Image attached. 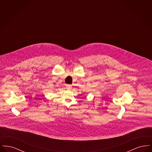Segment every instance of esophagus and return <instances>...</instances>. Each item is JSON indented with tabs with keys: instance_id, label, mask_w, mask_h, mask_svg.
<instances>
[{
	"instance_id": "34e87169",
	"label": "esophagus",
	"mask_w": 152,
	"mask_h": 152,
	"mask_svg": "<svg viewBox=\"0 0 152 152\" xmlns=\"http://www.w3.org/2000/svg\"><path fill=\"white\" fill-rule=\"evenodd\" d=\"M66 88L67 89H68V90H70V89H71L72 87H71V85H66Z\"/></svg>"
}]
</instances>
